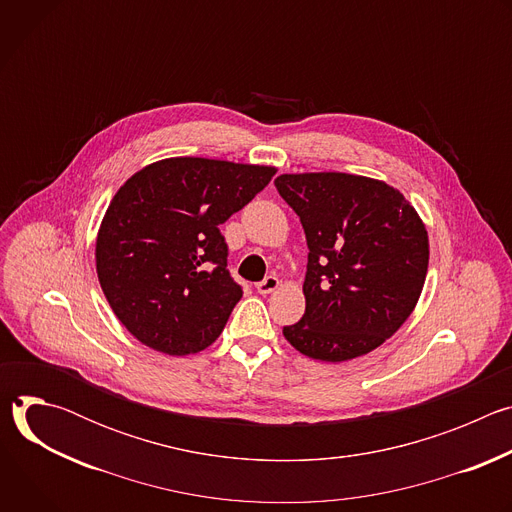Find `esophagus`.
Wrapping results in <instances>:
<instances>
[{"label":"esophagus","instance_id":"esophagus-1","mask_svg":"<svg viewBox=\"0 0 512 512\" xmlns=\"http://www.w3.org/2000/svg\"><path fill=\"white\" fill-rule=\"evenodd\" d=\"M279 287V279L275 277V275H267L263 281H259L257 283V291L261 296H267V294H271V291H275Z\"/></svg>","mask_w":512,"mask_h":512}]
</instances>
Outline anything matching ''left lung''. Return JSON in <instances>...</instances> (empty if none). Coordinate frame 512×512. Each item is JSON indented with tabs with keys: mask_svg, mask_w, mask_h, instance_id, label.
Here are the masks:
<instances>
[{
	"mask_svg": "<svg viewBox=\"0 0 512 512\" xmlns=\"http://www.w3.org/2000/svg\"><path fill=\"white\" fill-rule=\"evenodd\" d=\"M308 243L306 312L283 326L302 354L342 362L391 338L411 316L427 275V231L405 196L385 182L340 174H281Z\"/></svg>",
	"mask_w": 512,
	"mask_h": 512,
	"instance_id": "obj_1",
	"label": "left lung"
}]
</instances>
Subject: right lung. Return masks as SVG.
<instances>
[{"label":"right lung","mask_w":512,"mask_h":512,"mask_svg":"<svg viewBox=\"0 0 512 512\" xmlns=\"http://www.w3.org/2000/svg\"><path fill=\"white\" fill-rule=\"evenodd\" d=\"M275 168L170 158L133 174L97 235V275L121 324L145 346L184 356L221 336L243 287L221 227Z\"/></svg>","instance_id":"1"}]
</instances>
